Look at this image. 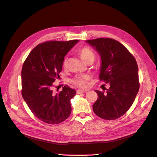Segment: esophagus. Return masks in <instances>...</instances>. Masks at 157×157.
<instances>
[{
  "instance_id": "34e87169",
  "label": "esophagus",
  "mask_w": 157,
  "mask_h": 157,
  "mask_svg": "<svg viewBox=\"0 0 157 157\" xmlns=\"http://www.w3.org/2000/svg\"><path fill=\"white\" fill-rule=\"evenodd\" d=\"M88 90H77V94H82V93H84V92H86Z\"/></svg>"
}]
</instances>
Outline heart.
Returning <instances> with one entry per match:
<instances>
[{
  "label": "heart",
  "mask_w": 157,
  "mask_h": 157,
  "mask_svg": "<svg viewBox=\"0 0 157 157\" xmlns=\"http://www.w3.org/2000/svg\"><path fill=\"white\" fill-rule=\"evenodd\" d=\"M78 54L83 61L87 63L89 61H93L95 59L94 52L87 46H83L78 50ZM68 63L67 57H65L63 60V67L67 68ZM90 77L88 75H77L71 79V82L79 88H85L88 86V80Z\"/></svg>",
  "instance_id": "obj_1"
}]
</instances>
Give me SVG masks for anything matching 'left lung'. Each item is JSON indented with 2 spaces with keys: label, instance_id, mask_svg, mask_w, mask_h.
Instances as JSON below:
<instances>
[{
  "label": "left lung",
  "instance_id": "left-lung-1",
  "mask_svg": "<svg viewBox=\"0 0 157 157\" xmlns=\"http://www.w3.org/2000/svg\"><path fill=\"white\" fill-rule=\"evenodd\" d=\"M86 42L100 55L99 79L109 85L105 93L95 90L99 98L92 106L94 112L103 119H117L130 108L139 91L136 60L124 45L115 39L98 38Z\"/></svg>",
  "mask_w": 157,
  "mask_h": 157
}]
</instances>
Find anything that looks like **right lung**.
I'll use <instances>...</instances> for the list:
<instances>
[{"label":"right lung","mask_w":157,"mask_h":157,"mask_svg":"<svg viewBox=\"0 0 157 157\" xmlns=\"http://www.w3.org/2000/svg\"><path fill=\"white\" fill-rule=\"evenodd\" d=\"M78 41L42 42L31 50L23 64L22 97L33 115L47 124H59L71 113V99L75 90L65 85L56 93L54 82L59 77L65 55Z\"/></svg>","instance_id":"1"}]
</instances>
